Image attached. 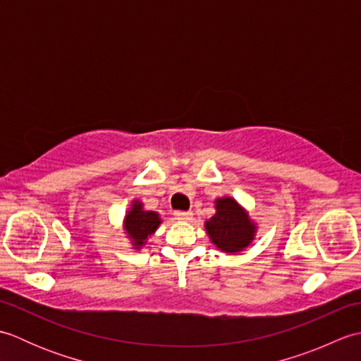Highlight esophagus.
<instances>
[{
	"instance_id": "34e87169",
	"label": "esophagus",
	"mask_w": 361,
	"mask_h": 361,
	"mask_svg": "<svg viewBox=\"0 0 361 361\" xmlns=\"http://www.w3.org/2000/svg\"><path fill=\"white\" fill-rule=\"evenodd\" d=\"M175 217L178 220L189 221V220H192L194 214H192V211H175Z\"/></svg>"
}]
</instances>
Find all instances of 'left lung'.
<instances>
[{"label":"left lung","mask_w":361,"mask_h":361,"mask_svg":"<svg viewBox=\"0 0 361 361\" xmlns=\"http://www.w3.org/2000/svg\"><path fill=\"white\" fill-rule=\"evenodd\" d=\"M216 214L204 221L209 240L226 255H239L256 239L257 224L245 206L234 197H219L214 202Z\"/></svg>","instance_id":"obj_1"}]
</instances>
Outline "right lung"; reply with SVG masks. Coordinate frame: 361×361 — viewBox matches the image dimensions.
Masks as SVG:
<instances>
[{"label": "right lung", "mask_w": 361, "mask_h": 361, "mask_svg": "<svg viewBox=\"0 0 361 361\" xmlns=\"http://www.w3.org/2000/svg\"><path fill=\"white\" fill-rule=\"evenodd\" d=\"M161 224L163 220H161L159 212L147 211L144 208V203L135 198L122 219V231L130 240L132 250L141 251L147 245L150 237L157 233Z\"/></svg>", "instance_id": "right-lung-1"}]
</instances>
